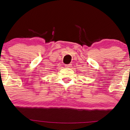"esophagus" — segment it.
<instances>
[{
  "instance_id": "1",
  "label": "esophagus",
  "mask_w": 130,
  "mask_h": 130,
  "mask_svg": "<svg viewBox=\"0 0 130 130\" xmlns=\"http://www.w3.org/2000/svg\"><path fill=\"white\" fill-rule=\"evenodd\" d=\"M65 67H67V68H69V67H72V64H69L66 65Z\"/></svg>"
}]
</instances>
